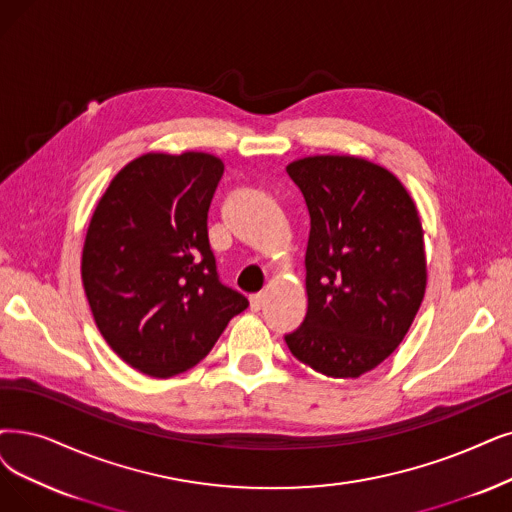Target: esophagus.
<instances>
[{
  "label": "esophagus",
  "mask_w": 512,
  "mask_h": 512,
  "mask_svg": "<svg viewBox=\"0 0 512 512\" xmlns=\"http://www.w3.org/2000/svg\"><path fill=\"white\" fill-rule=\"evenodd\" d=\"M264 298H267V294H264V292L250 296V306H252V311H260V309H262Z\"/></svg>",
  "instance_id": "obj_1"
}]
</instances>
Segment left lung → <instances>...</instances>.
Wrapping results in <instances>:
<instances>
[{
  "label": "left lung",
  "mask_w": 512,
  "mask_h": 512,
  "mask_svg": "<svg viewBox=\"0 0 512 512\" xmlns=\"http://www.w3.org/2000/svg\"><path fill=\"white\" fill-rule=\"evenodd\" d=\"M285 170L311 216L309 309L285 344L323 376L359 378L397 349L422 304L418 210L391 172L359 157H304Z\"/></svg>",
  "instance_id": "obj_1"
}]
</instances>
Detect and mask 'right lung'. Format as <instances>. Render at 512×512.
I'll return each instance as SVG.
<instances>
[{
  "instance_id": "right-lung-1",
  "label": "right lung",
  "mask_w": 512,
  "mask_h": 512,
  "mask_svg": "<svg viewBox=\"0 0 512 512\" xmlns=\"http://www.w3.org/2000/svg\"><path fill=\"white\" fill-rule=\"evenodd\" d=\"M222 172L208 153H147L94 210L81 258L90 309L111 349L147 376L187 372L250 304L220 281L208 239Z\"/></svg>"
}]
</instances>
